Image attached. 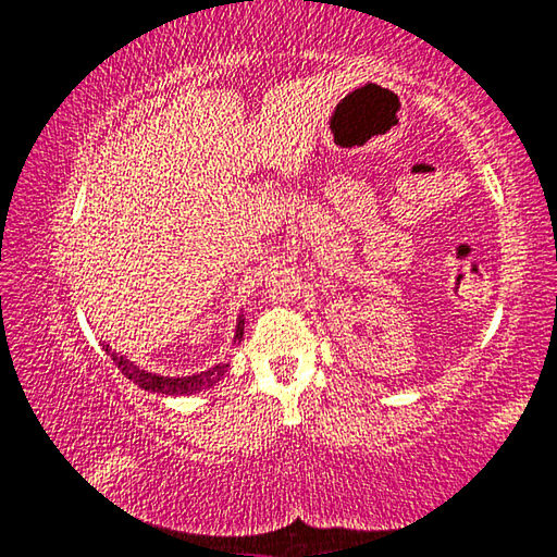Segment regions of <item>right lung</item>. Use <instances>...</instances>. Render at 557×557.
<instances>
[{"label": "right lung", "mask_w": 557, "mask_h": 557, "mask_svg": "<svg viewBox=\"0 0 557 557\" xmlns=\"http://www.w3.org/2000/svg\"><path fill=\"white\" fill-rule=\"evenodd\" d=\"M240 342H243V314L238 317V324H235L233 346H238ZM102 351H106L112 358V363H115L117 369L125 373L132 383H137L139 388H145V391L162 393V395H194V393L209 391L221 381L223 371L228 369V363H219L209 371H201V373H194V375H159V373H149L145 369H139L135 361H129L127 356L117 354L115 348H112L106 342H102Z\"/></svg>", "instance_id": "add662e5"}]
</instances>
